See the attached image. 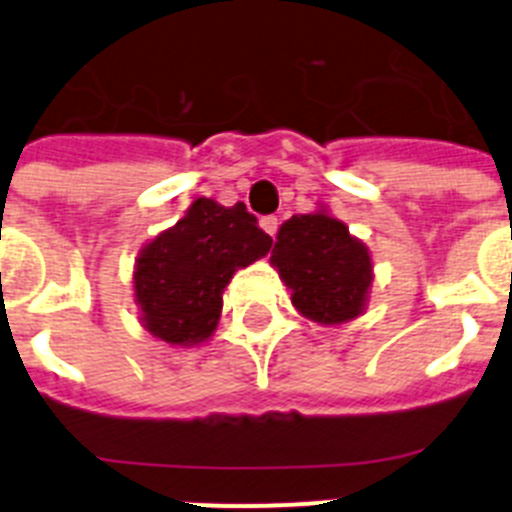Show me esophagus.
I'll return each mask as SVG.
<instances>
[{"mask_svg":"<svg viewBox=\"0 0 512 512\" xmlns=\"http://www.w3.org/2000/svg\"><path fill=\"white\" fill-rule=\"evenodd\" d=\"M261 228H264L266 233H269L271 238H274V235H277V228H279L277 215H266V217H261Z\"/></svg>","mask_w":512,"mask_h":512,"instance_id":"34e87169","label":"esophagus"}]
</instances>
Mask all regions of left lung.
I'll return each mask as SVG.
<instances>
[{
    "label": "left lung",
    "mask_w": 512,
    "mask_h": 512,
    "mask_svg": "<svg viewBox=\"0 0 512 512\" xmlns=\"http://www.w3.org/2000/svg\"><path fill=\"white\" fill-rule=\"evenodd\" d=\"M271 264L292 289V305L323 325L359 318L372 287L369 251L328 212L292 215L279 228Z\"/></svg>",
    "instance_id": "1"
}]
</instances>
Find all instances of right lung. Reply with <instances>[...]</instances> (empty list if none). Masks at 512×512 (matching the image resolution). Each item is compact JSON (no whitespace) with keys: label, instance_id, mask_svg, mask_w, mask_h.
I'll use <instances>...</instances> for the list:
<instances>
[{"label":"right lung","instance_id":"add662e5","mask_svg":"<svg viewBox=\"0 0 512 512\" xmlns=\"http://www.w3.org/2000/svg\"><path fill=\"white\" fill-rule=\"evenodd\" d=\"M271 238L243 202L233 207L194 200L187 215L156 235L135 261L133 284L140 320L171 346H194L212 336L223 289L241 266L266 256Z\"/></svg>","mask_w":512,"mask_h":512}]
</instances>
